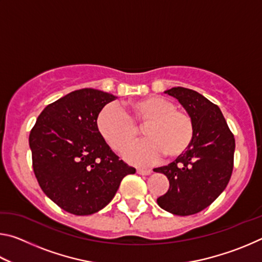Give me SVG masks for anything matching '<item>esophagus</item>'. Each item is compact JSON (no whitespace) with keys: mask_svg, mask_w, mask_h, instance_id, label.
I'll use <instances>...</instances> for the list:
<instances>
[{"mask_svg":"<svg viewBox=\"0 0 262 262\" xmlns=\"http://www.w3.org/2000/svg\"><path fill=\"white\" fill-rule=\"evenodd\" d=\"M136 172L139 174H142V176H148L152 172V170H150V168H137Z\"/></svg>","mask_w":262,"mask_h":262,"instance_id":"esophagus-1","label":"esophagus"}]
</instances>
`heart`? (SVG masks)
<instances>
[{"mask_svg":"<svg viewBox=\"0 0 262 262\" xmlns=\"http://www.w3.org/2000/svg\"><path fill=\"white\" fill-rule=\"evenodd\" d=\"M144 127L147 140L128 148L123 157L135 165H149L165 155L177 158L189 148L194 136L192 118L161 96H148L128 105V114L115 104L106 105L97 119L100 135L111 149L120 152L139 136Z\"/></svg>","mask_w":262,"mask_h":262,"instance_id":"heart-1","label":"heart"}]
</instances>
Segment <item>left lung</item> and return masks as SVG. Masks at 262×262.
I'll list each match as a JSON object with an SVG mask.
<instances>
[{
	"label": "left lung",
	"mask_w": 262,
	"mask_h": 262,
	"mask_svg": "<svg viewBox=\"0 0 262 262\" xmlns=\"http://www.w3.org/2000/svg\"><path fill=\"white\" fill-rule=\"evenodd\" d=\"M164 92L178 99L192 118L194 136L187 151L173 163L154 168L170 181L157 203L171 214L188 216L210 206L227 187L236 144L219 106L190 89L177 86Z\"/></svg>",
	"instance_id": "8db88e82"
}]
</instances>
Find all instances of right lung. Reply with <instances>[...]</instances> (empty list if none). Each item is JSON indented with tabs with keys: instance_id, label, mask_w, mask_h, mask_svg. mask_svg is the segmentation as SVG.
<instances>
[{
	"instance_id": "1",
	"label": "right lung",
	"mask_w": 262,
	"mask_h": 262,
	"mask_svg": "<svg viewBox=\"0 0 262 262\" xmlns=\"http://www.w3.org/2000/svg\"><path fill=\"white\" fill-rule=\"evenodd\" d=\"M117 97L96 89L75 90L47 105L30 133L33 171L51 200L74 215H91L112 201L135 168L101 137L97 119Z\"/></svg>"
}]
</instances>
